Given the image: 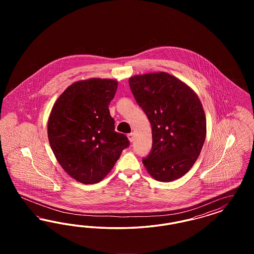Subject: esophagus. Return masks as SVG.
<instances>
[{"label":"esophagus","instance_id":"esophagus-1","mask_svg":"<svg viewBox=\"0 0 254 254\" xmlns=\"http://www.w3.org/2000/svg\"><path fill=\"white\" fill-rule=\"evenodd\" d=\"M127 138H128V140L130 141V142H133L134 141V139H135V136H134V133L131 132L129 133V134H127Z\"/></svg>","mask_w":254,"mask_h":254}]
</instances>
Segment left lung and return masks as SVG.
Segmentation results:
<instances>
[{
	"mask_svg": "<svg viewBox=\"0 0 254 254\" xmlns=\"http://www.w3.org/2000/svg\"><path fill=\"white\" fill-rule=\"evenodd\" d=\"M128 84L152 129V147L143 158L157 181L171 182L185 175L204 145L206 122L193 90L169 73L133 76Z\"/></svg>",
	"mask_w": 254,
	"mask_h": 254,
	"instance_id": "left-lung-1",
	"label": "left lung"
}]
</instances>
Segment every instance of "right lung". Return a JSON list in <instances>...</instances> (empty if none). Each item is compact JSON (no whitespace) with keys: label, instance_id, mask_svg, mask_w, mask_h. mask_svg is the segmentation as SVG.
I'll use <instances>...</instances> for the list:
<instances>
[{"label":"right lung","instance_id":"right-lung-1","mask_svg":"<svg viewBox=\"0 0 254 254\" xmlns=\"http://www.w3.org/2000/svg\"><path fill=\"white\" fill-rule=\"evenodd\" d=\"M117 81L89 79L69 85L53 106L48 134L51 149L76 181L95 184L109 173L129 141L115 131L109 106Z\"/></svg>","mask_w":254,"mask_h":254}]
</instances>
